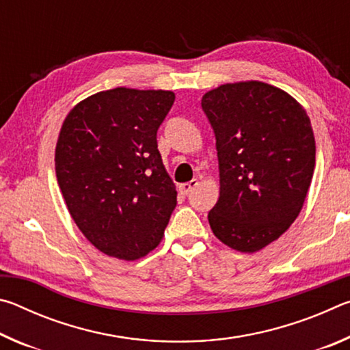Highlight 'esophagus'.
<instances>
[{"label":"esophagus","instance_id":"34e87169","mask_svg":"<svg viewBox=\"0 0 350 350\" xmlns=\"http://www.w3.org/2000/svg\"><path fill=\"white\" fill-rule=\"evenodd\" d=\"M199 185V182H198V179H193V180H189V182H185V183H180L179 185V188H180V191L183 193V194H189L193 191L194 188H196Z\"/></svg>","mask_w":350,"mask_h":350}]
</instances>
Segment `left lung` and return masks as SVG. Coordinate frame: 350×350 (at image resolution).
Wrapping results in <instances>:
<instances>
[{"instance_id": "8db88e82", "label": "left lung", "mask_w": 350, "mask_h": 350, "mask_svg": "<svg viewBox=\"0 0 350 350\" xmlns=\"http://www.w3.org/2000/svg\"><path fill=\"white\" fill-rule=\"evenodd\" d=\"M216 135L219 199L208 213L216 238L241 253L262 250L298 217L315 168L304 106L269 83H225L204 94Z\"/></svg>"}]
</instances>
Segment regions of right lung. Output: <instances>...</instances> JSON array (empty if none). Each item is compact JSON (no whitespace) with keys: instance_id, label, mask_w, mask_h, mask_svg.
Instances as JSON below:
<instances>
[{"instance_id":"add662e5","label":"right lung","mask_w":350,"mask_h":350,"mask_svg":"<svg viewBox=\"0 0 350 350\" xmlns=\"http://www.w3.org/2000/svg\"><path fill=\"white\" fill-rule=\"evenodd\" d=\"M173 103V91L120 86L81 100L63 120L58 185L77 227L108 256L140 259L163 238L177 191L156 135Z\"/></svg>"}]
</instances>
